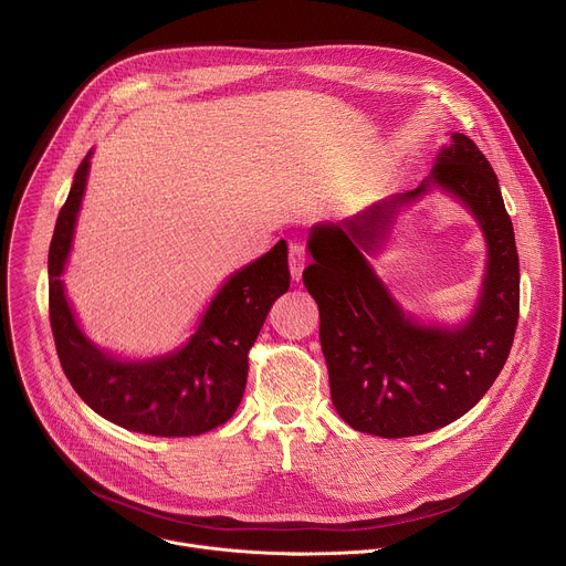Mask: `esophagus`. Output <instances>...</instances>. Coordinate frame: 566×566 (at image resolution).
Instances as JSON below:
<instances>
[{"mask_svg":"<svg viewBox=\"0 0 566 566\" xmlns=\"http://www.w3.org/2000/svg\"><path fill=\"white\" fill-rule=\"evenodd\" d=\"M306 266V253L300 244H291L289 247V271H291V277L293 282H300L302 280V271Z\"/></svg>","mask_w":566,"mask_h":566,"instance_id":"1","label":"esophagus"}]
</instances>
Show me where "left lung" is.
<instances>
[{"label": "left lung", "instance_id": "8db88e82", "mask_svg": "<svg viewBox=\"0 0 566 566\" xmlns=\"http://www.w3.org/2000/svg\"><path fill=\"white\" fill-rule=\"evenodd\" d=\"M434 189L471 212L488 244L478 302L454 326L402 310L370 266L397 217ZM306 249L313 264L302 280L319 308L332 400L347 426L382 439L426 434L463 417L495 382L520 317V260L497 175L468 136L450 134L417 190L311 226Z\"/></svg>", "mask_w": 566, "mask_h": 566}]
</instances>
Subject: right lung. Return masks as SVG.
<instances>
[{
	"mask_svg": "<svg viewBox=\"0 0 566 566\" xmlns=\"http://www.w3.org/2000/svg\"><path fill=\"white\" fill-rule=\"evenodd\" d=\"M94 149L83 158L49 249V311L60 365L103 419L149 437H197L226 423L247 389L249 349L273 302L289 291L286 241L237 269L199 315L190 338L151 358H127L94 343L66 297L64 271L87 190Z\"/></svg>",
	"mask_w": 566,
	"mask_h": 566,
	"instance_id": "obj_1",
	"label": "right lung"
}]
</instances>
